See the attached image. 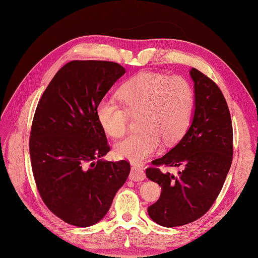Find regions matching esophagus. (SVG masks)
<instances>
[{
	"label": "esophagus",
	"mask_w": 258,
	"mask_h": 258,
	"mask_svg": "<svg viewBox=\"0 0 258 258\" xmlns=\"http://www.w3.org/2000/svg\"><path fill=\"white\" fill-rule=\"evenodd\" d=\"M129 178L131 181H136V182H141L143 179H145V172L144 170L137 165H132L131 166V172L129 174Z\"/></svg>",
	"instance_id": "obj_1"
}]
</instances>
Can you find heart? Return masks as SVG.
Segmentation results:
<instances>
[{
  "label": "heart",
  "mask_w": 258,
  "mask_h": 258,
  "mask_svg": "<svg viewBox=\"0 0 258 258\" xmlns=\"http://www.w3.org/2000/svg\"><path fill=\"white\" fill-rule=\"evenodd\" d=\"M118 97L102 99L96 108L98 122L107 136L126 134L130 115L138 117V130L114 147L116 157L141 162L158 150L161 141L176 142L188 129L195 105L190 83L179 75L142 72L124 83Z\"/></svg>",
  "instance_id": "b5f03b06"
}]
</instances>
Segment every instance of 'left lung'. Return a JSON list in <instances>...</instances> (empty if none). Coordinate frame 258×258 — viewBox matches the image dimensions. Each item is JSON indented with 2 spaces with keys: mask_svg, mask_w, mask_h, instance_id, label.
<instances>
[{
  "mask_svg": "<svg viewBox=\"0 0 258 258\" xmlns=\"http://www.w3.org/2000/svg\"><path fill=\"white\" fill-rule=\"evenodd\" d=\"M195 112L190 127L179 142L152 161L146 176L159 184V199L147 212L165 227L198 220L212 207L232 161V124L226 100L218 86L197 69L190 70ZM182 166L177 176L161 173L159 165Z\"/></svg>",
  "mask_w": 258,
  "mask_h": 258,
  "instance_id": "1",
  "label": "left lung"
}]
</instances>
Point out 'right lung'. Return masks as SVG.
<instances>
[{"instance_id": "1", "label": "right lung", "mask_w": 258, "mask_h": 258, "mask_svg": "<svg viewBox=\"0 0 258 258\" xmlns=\"http://www.w3.org/2000/svg\"><path fill=\"white\" fill-rule=\"evenodd\" d=\"M124 68L110 61H71L37 104L30 135L31 165L44 204L77 227L100 222L126 182L130 163L106 161L110 152L96 116L100 100Z\"/></svg>"}]
</instances>
